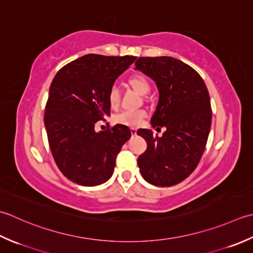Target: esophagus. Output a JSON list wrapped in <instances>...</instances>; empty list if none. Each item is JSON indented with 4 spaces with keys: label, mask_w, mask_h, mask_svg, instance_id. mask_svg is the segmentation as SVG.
Listing matches in <instances>:
<instances>
[{
    "label": "esophagus",
    "mask_w": 253,
    "mask_h": 253,
    "mask_svg": "<svg viewBox=\"0 0 253 253\" xmlns=\"http://www.w3.org/2000/svg\"><path fill=\"white\" fill-rule=\"evenodd\" d=\"M136 128H134V127H131V134L132 135H136Z\"/></svg>",
    "instance_id": "esophagus-1"
}]
</instances>
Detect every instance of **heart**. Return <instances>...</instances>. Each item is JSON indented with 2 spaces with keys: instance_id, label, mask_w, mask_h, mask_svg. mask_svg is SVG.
Listing matches in <instances>:
<instances>
[{
  "instance_id": "heart-1",
  "label": "heart",
  "mask_w": 253,
  "mask_h": 253,
  "mask_svg": "<svg viewBox=\"0 0 253 253\" xmlns=\"http://www.w3.org/2000/svg\"><path fill=\"white\" fill-rule=\"evenodd\" d=\"M130 84L134 90H136L138 94L146 95L151 90V85L147 81L146 77L143 75H134L128 80ZM108 101L111 108H117L120 102V88L117 85L110 87L108 91ZM146 111L144 109H127L123 110L116 116V122L126 126H138L143 122L144 118L146 117Z\"/></svg>"
}]
</instances>
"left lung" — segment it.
<instances>
[{"label":"left lung","mask_w":253,"mask_h":253,"mask_svg":"<svg viewBox=\"0 0 253 253\" xmlns=\"http://www.w3.org/2000/svg\"><path fill=\"white\" fill-rule=\"evenodd\" d=\"M135 70L151 77L158 88L152 126L166 127L161 137L138 128L147 148L137 165L147 182L171 187L188 178L203 155L212 122L209 91L197 71L171 56L140 58Z\"/></svg>","instance_id":"1"}]
</instances>
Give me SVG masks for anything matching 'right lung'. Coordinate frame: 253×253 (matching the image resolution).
Listing matches in <instances>:
<instances>
[{
	"instance_id": "right-lung-1",
	"label": "right lung",
	"mask_w": 253,
	"mask_h": 253,
	"mask_svg": "<svg viewBox=\"0 0 253 253\" xmlns=\"http://www.w3.org/2000/svg\"><path fill=\"white\" fill-rule=\"evenodd\" d=\"M135 59L86 54L64 65L51 83L45 131L56 166L74 183L94 187L112 176L131 131L116 125L96 132L95 123L110 116L108 91Z\"/></svg>"
}]
</instances>
